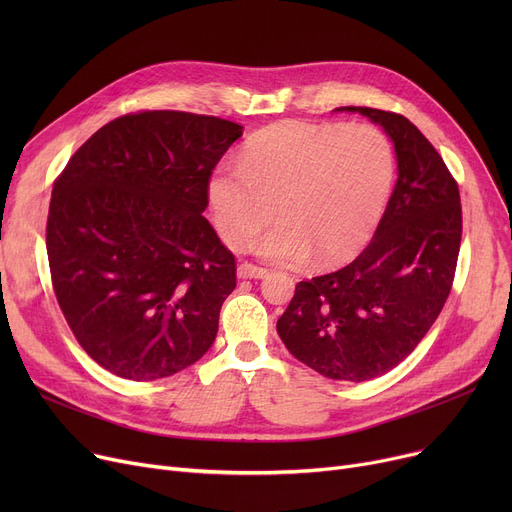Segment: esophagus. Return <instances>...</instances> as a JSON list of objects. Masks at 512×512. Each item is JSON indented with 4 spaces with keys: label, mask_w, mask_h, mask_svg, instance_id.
<instances>
[{
    "label": "esophagus",
    "mask_w": 512,
    "mask_h": 512,
    "mask_svg": "<svg viewBox=\"0 0 512 512\" xmlns=\"http://www.w3.org/2000/svg\"><path fill=\"white\" fill-rule=\"evenodd\" d=\"M236 276L242 278V280H251V278H265L267 276V270L265 267H259V265H253V263H240L238 270H236Z\"/></svg>",
    "instance_id": "34e87169"
}]
</instances>
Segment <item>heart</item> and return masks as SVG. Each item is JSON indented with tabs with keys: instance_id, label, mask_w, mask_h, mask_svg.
Wrapping results in <instances>:
<instances>
[{
	"instance_id": "heart-1",
	"label": "heart",
	"mask_w": 512,
	"mask_h": 512,
	"mask_svg": "<svg viewBox=\"0 0 512 512\" xmlns=\"http://www.w3.org/2000/svg\"><path fill=\"white\" fill-rule=\"evenodd\" d=\"M396 182V153L371 124L286 120L257 130L240 166L209 176L213 224L230 247L253 242L267 261L330 267L359 255L380 228Z\"/></svg>"
}]
</instances>
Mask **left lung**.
I'll list each match as a JSON object with an SVG mask.
<instances>
[{
    "label": "left lung",
    "instance_id": "1",
    "mask_svg": "<svg viewBox=\"0 0 512 512\" xmlns=\"http://www.w3.org/2000/svg\"><path fill=\"white\" fill-rule=\"evenodd\" d=\"M380 124L398 180L367 249L338 272L299 282L278 319L288 351L330 380L367 382L407 359L438 319L454 280L463 211L444 159L405 116L338 107Z\"/></svg>",
    "mask_w": 512,
    "mask_h": 512
}]
</instances>
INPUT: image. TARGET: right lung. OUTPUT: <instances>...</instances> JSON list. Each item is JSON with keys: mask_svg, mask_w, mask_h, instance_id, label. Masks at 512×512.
<instances>
[{"mask_svg": "<svg viewBox=\"0 0 512 512\" xmlns=\"http://www.w3.org/2000/svg\"><path fill=\"white\" fill-rule=\"evenodd\" d=\"M242 126L153 110L99 128L58 176L47 215L56 299L78 344L134 382L199 361L236 288L203 218L207 182Z\"/></svg>", "mask_w": 512, "mask_h": 512, "instance_id": "add662e5", "label": "right lung"}]
</instances>
